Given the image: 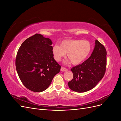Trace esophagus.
I'll list each match as a JSON object with an SVG mask.
<instances>
[{
	"mask_svg": "<svg viewBox=\"0 0 121 121\" xmlns=\"http://www.w3.org/2000/svg\"><path fill=\"white\" fill-rule=\"evenodd\" d=\"M67 70V69L64 67H61L60 69V71L61 72H65V71H66Z\"/></svg>",
	"mask_w": 121,
	"mask_h": 121,
	"instance_id": "obj_1",
	"label": "esophagus"
}]
</instances>
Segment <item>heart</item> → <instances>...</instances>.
Wrapping results in <instances>:
<instances>
[{"label":"heart","instance_id":"heart-1","mask_svg":"<svg viewBox=\"0 0 121 121\" xmlns=\"http://www.w3.org/2000/svg\"><path fill=\"white\" fill-rule=\"evenodd\" d=\"M92 49L90 42L82 40H65L60 43V46L54 45L52 49L55 60L60 61L66 54L73 65H79L88 56Z\"/></svg>","mask_w":121,"mask_h":121}]
</instances>
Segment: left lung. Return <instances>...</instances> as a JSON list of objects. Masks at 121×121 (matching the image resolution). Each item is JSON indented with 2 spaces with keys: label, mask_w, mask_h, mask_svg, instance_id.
Here are the masks:
<instances>
[{
  "label": "left lung",
  "mask_w": 121,
  "mask_h": 121,
  "mask_svg": "<svg viewBox=\"0 0 121 121\" xmlns=\"http://www.w3.org/2000/svg\"><path fill=\"white\" fill-rule=\"evenodd\" d=\"M107 67V51L104 46L95 40L91 56L81 64L73 67V78L68 85L73 91L84 92L95 86L104 77Z\"/></svg>",
  "instance_id": "1"
}]
</instances>
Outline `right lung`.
<instances>
[{
    "instance_id": "add662e5",
    "label": "right lung",
    "mask_w": 121,
    "mask_h": 121,
    "mask_svg": "<svg viewBox=\"0 0 121 121\" xmlns=\"http://www.w3.org/2000/svg\"><path fill=\"white\" fill-rule=\"evenodd\" d=\"M52 42L39 34L27 38L17 51L16 67L23 85L33 92H40L49 87L61 66L55 60Z\"/></svg>"
}]
</instances>
